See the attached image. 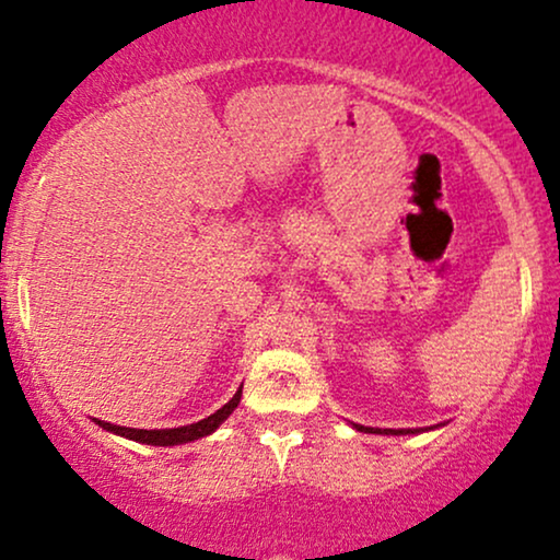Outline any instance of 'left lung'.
<instances>
[{"mask_svg": "<svg viewBox=\"0 0 560 560\" xmlns=\"http://www.w3.org/2000/svg\"><path fill=\"white\" fill-rule=\"evenodd\" d=\"M359 431H370V434H413L410 429H366V427H357ZM419 431V429H416Z\"/></svg>", "mask_w": 560, "mask_h": 560, "instance_id": "8db88e82", "label": "left lung"}]
</instances>
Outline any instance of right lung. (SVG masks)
I'll return each instance as SVG.
<instances>
[{"mask_svg":"<svg viewBox=\"0 0 560 560\" xmlns=\"http://www.w3.org/2000/svg\"><path fill=\"white\" fill-rule=\"evenodd\" d=\"M240 395H243V387L235 393V398H232L228 406H222L217 410V413H211L209 419L198 421V423H190V427H180V429H129V427H113V423H105V421H97L105 431H113V434H121L126 439H133V442H141V444H154V447H173V444H186V442H194V439H201L214 431L219 423H222L232 410L237 408L240 402Z\"/></svg>","mask_w":560,"mask_h":560,"instance_id":"1","label":"right lung"}]
</instances>
